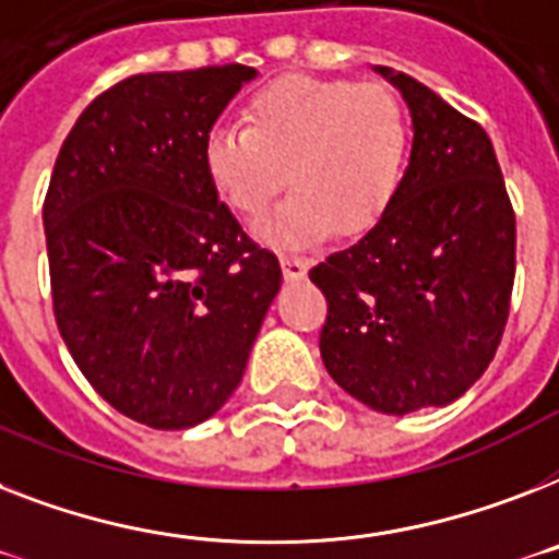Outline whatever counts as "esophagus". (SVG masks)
Returning a JSON list of instances; mask_svg holds the SVG:
<instances>
[{"label": "esophagus", "mask_w": 559, "mask_h": 559, "mask_svg": "<svg viewBox=\"0 0 559 559\" xmlns=\"http://www.w3.org/2000/svg\"><path fill=\"white\" fill-rule=\"evenodd\" d=\"M281 270H284V278H289V281L304 278V275H307V270H310V258L281 255Z\"/></svg>", "instance_id": "obj_1"}]
</instances>
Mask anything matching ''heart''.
<instances>
[{"instance_id":"b5f03b06","label":"heart","mask_w":559,"mask_h":559,"mask_svg":"<svg viewBox=\"0 0 559 559\" xmlns=\"http://www.w3.org/2000/svg\"><path fill=\"white\" fill-rule=\"evenodd\" d=\"M247 129L215 126L203 169L221 201L258 217L287 183L293 194L261 217L255 235L298 247L379 221L405 171L411 122L388 85L287 74L243 106Z\"/></svg>"}]
</instances>
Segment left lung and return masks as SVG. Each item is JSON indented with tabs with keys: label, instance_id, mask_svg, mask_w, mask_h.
I'll list each match as a JSON object with an SVG mask.
<instances>
[{
	"label": "left lung",
	"instance_id": "left-lung-1",
	"mask_svg": "<svg viewBox=\"0 0 559 559\" xmlns=\"http://www.w3.org/2000/svg\"><path fill=\"white\" fill-rule=\"evenodd\" d=\"M405 97L413 148L376 226L312 266L326 298V373L379 413L442 407L488 370L516 270V217L491 140L419 80L379 66Z\"/></svg>",
	"mask_w": 559,
	"mask_h": 559
}]
</instances>
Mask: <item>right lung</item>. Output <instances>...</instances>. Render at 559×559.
I'll return each mask as SVG.
<instances>
[{
	"label": "right lung",
	"instance_id": "add662e5",
	"mask_svg": "<svg viewBox=\"0 0 559 559\" xmlns=\"http://www.w3.org/2000/svg\"><path fill=\"white\" fill-rule=\"evenodd\" d=\"M255 74L233 62L129 76L53 163L43 224L59 335L91 388L148 428L224 407L281 289L278 258L203 169V140Z\"/></svg>",
	"mask_w": 559,
	"mask_h": 559
}]
</instances>
